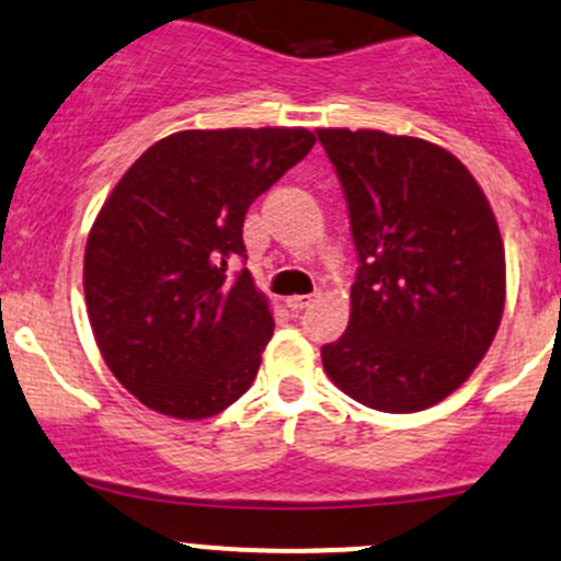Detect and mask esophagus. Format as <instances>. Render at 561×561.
I'll use <instances>...</instances> for the list:
<instances>
[{"label": "esophagus", "mask_w": 561, "mask_h": 561, "mask_svg": "<svg viewBox=\"0 0 561 561\" xmlns=\"http://www.w3.org/2000/svg\"><path fill=\"white\" fill-rule=\"evenodd\" d=\"M310 302H313V297H308V294H294V297L286 299V308L294 310V313H299V310L308 308Z\"/></svg>", "instance_id": "esophagus-1"}]
</instances>
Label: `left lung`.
<instances>
[{"mask_svg": "<svg viewBox=\"0 0 561 561\" xmlns=\"http://www.w3.org/2000/svg\"><path fill=\"white\" fill-rule=\"evenodd\" d=\"M348 202L359 273L348 329L321 348L351 400L415 413L454 394L505 310V245L486 194L446 148L378 129H319Z\"/></svg>", "mask_w": 561, "mask_h": 561, "instance_id": "left-lung-1", "label": "left lung"}]
</instances>
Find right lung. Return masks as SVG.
Segmentation results:
<instances>
[{
	"label": "right lung",
	"instance_id": "right-lung-1",
	"mask_svg": "<svg viewBox=\"0 0 561 561\" xmlns=\"http://www.w3.org/2000/svg\"><path fill=\"white\" fill-rule=\"evenodd\" d=\"M313 142L302 126L175 131L115 183L85 240V308L110 373L146 408L199 421L251 389L273 310L248 270H227L245 256L251 202Z\"/></svg>",
	"mask_w": 561,
	"mask_h": 561
}]
</instances>
